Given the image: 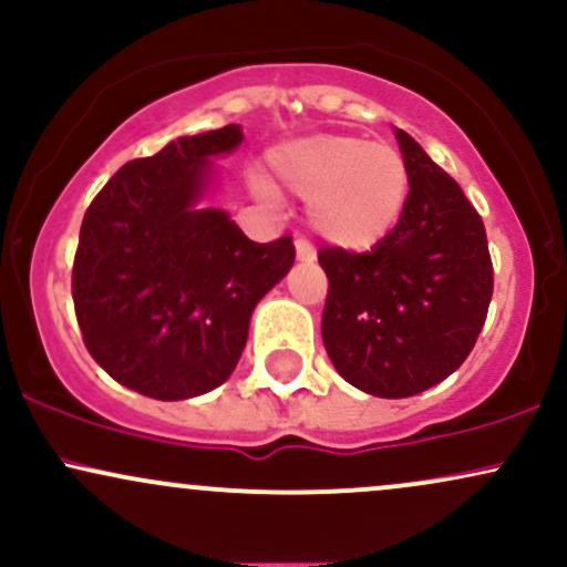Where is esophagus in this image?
Segmentation results:
<instances>
[{
  "label": "esophagus",
  "mask_w": 567,
  "mask_h": 567,
  "mask_svg": "<svg viewBox=\"0 0 567 567\" xmlns=\"http://www.w3.org/2000/svg\"><path fill=\"white\" fill-rule=\"evenodd\" d=\"M296 256L301 258V261H315V247H311L309 243H306V239L301 237V239H296Z\"/></svg>",
  "instance_id": "34e87169"
}]
</instances>
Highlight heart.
Here are the masks:
<instances>
[{"label": "heart", "instance_id": "obj_1", "mask_svg": "<svg viewBox=\"0 0 567 567\" xmlns=\"http://www.w3.org/2000/svg\"><path fill=\"white\" fill-rule=\"evenodd\" d=\"M269 165L277 186L309 199L315 231L343 250L379 245L408 205L410 171L392 143L338 133L309 135L275 148Z\"/></svg>", "mask_w": 567, "mask_h": 567}]
</instances>
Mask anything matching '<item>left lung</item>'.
I'll list each match as a JSON object with an SVG mask.
<instances>
[{"instance_id": "1", "label": "left lung", "mask_w": 567, "mask_h": 567, "mask_svg": "<svg viewBox=\"0 0 567 567\" xmlns=\"http://www.w3.org/2000/svg\"><path fill=\"white\" fill-rule=\"evenodd\" d=\"M408 205L365 252L322 247V341L351 386L400 400L445 381L470 357L493 296L485 224L461 186L396 130Z\"/></svg>"}]
</instances>
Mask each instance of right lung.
Listing matches in <instances>:
<instances>
[{"label":"right lung","instance_id":"add662e5","mask_svg":"<svg viewBox=\"0 0 567 567\" xmlns=\"http://www.w3.org/2000/svg\"><path fill=\"white\" fill-rule=\"evenodd\" d=\"M243 130L167 143L112 175L82 218L71 269L93 360L133 392L188 400L237 368L256 303L290 271L292 237L258 245L224 210H197L210 157Z\"/></svg>","mask_w":567,"mask_h":567}]
</instances>
